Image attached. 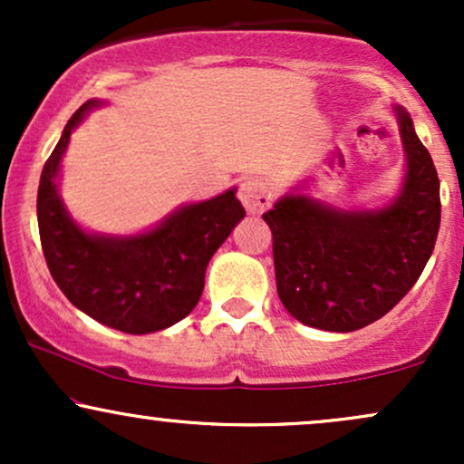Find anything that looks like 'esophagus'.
<instances>
[{
    "instance_id": "34e87169",
    "label": "esophagus",
    "mask_w": 464,
    "mask_h": 464,
    "mask_svg": "<svg viewBox=\"0 0 464 464\" xmlns=\"http://www.w3.org/2000/svg\"><path fill=\"white\" fill-rule=\"evenodd\" d=\"M239 200L246 207L248 214H262L266 207L270 205V189L264 183V179H244L239 183Z\"/></svg>"
}]
</instances>
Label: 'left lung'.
I'll use <instances>...</instances> for the list:
<instances>
[{"instance_id": "left-lung-1", "label": "left lung", "mask_w": 464, "mask_h": 464, "mask_svg": "<svg viewBox=\"0 0 464 464\" xmlns=\"http://www.w3.org/2000/svg\"><path fill=\"white\" fill-rule=\"evenodd\" d=\"M408 172L401 194L380 211H338L285 196L264 220L273 231L279 299L324 332L380 321L408 295L432 255L440 227V183L412 120L397 109Z\"/></svg>"}]
</instances>
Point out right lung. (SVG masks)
<instances>
[{
	"mask_svg": "<svg viewBox=\"0 0 464 464\" xmlns=\"http://www.w3.org/2000/svg\"><path fill=\"white\" fill-rule=\"evenodd\" d=\"M98 100L84 102L44 165L36 218L47 268L78 310L126 334H150L194 310L209 259L246 216L236 189L188 205L154 231L135 237H98L78 228L56 191L69 135Z\"/></svg>",
	"mask_w": 464,
	"mask_h": 464,
	"instance_id": "add662e5",
	"label": "right lung"
}]
</instances>
